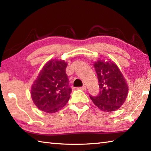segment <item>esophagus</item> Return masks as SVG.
<instances>
[{"mask_svg":"<svg viewBox=\"0 0 151 151\" xmlns=\"http://www.w3.org/2000/svg\"><path fill=\"white\" fill-rule=\"evenodd\" d=\"M78 89H80V90H82V91H86V86H81V87H78Z\"/></svg>","mask_w":151,"mask_h":151,"instance_id":"esophagus-1","label":"esophagus"}]
</instances>
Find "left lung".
Instances as JSON below:
<instances>
[{
    "label": "left lung",
    "instance_id": "left-lung-1",
    "mask_svg": "<svg viewBox=\"0 0 151 151\" xmlns=\"http://www.w3.org/2000/svg\"><path fill=\"white\" fill-rule=\"evenodd\" d=\"M98 76L100 93L91 96L92 101L104 112L118 110L128 96L129 86L115 63L111 60L99 59L93 64Z\"/></svg>",
    "mask_w": 151,
    "mask_h": 151
}]
</instances>
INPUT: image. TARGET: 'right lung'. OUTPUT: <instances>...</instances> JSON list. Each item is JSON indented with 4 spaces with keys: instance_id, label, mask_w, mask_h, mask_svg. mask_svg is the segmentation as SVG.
Segmentation results:
<instances>
[{
    "instance_id": "right-lung-1",
    "label": "right lung",
    "mask_w": 151,
    "mask_h": 151,
    "mask_svg": "<svg viewBox=\"0 0 151 151\" xmlns=\"http://www.w3.org/2000/svg\"><path fill=\"white\" fill-rule=\"evenodd\" d=\"M67 65L62 59L49 60L32 84L30 96L40 111L55 113L62 109L69 100L71 88L65 73Z\"/></svg>"
}]
</instances>
